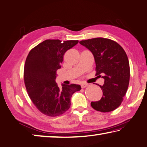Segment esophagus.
Returning a JSON list of instances; mask_svg holds the SVG:
<instances>
[{
  "mask_svg": "<svg viewBox=\"0 0 147 147\" xmlns=\"http://www.w3.org/2000/svg\"><path fill=\"white\" fill-rule=\"evenodd\" d=\"M87 86H88V84H85V83H83V84H81V87L82 89H84V88H85Z\"/></svg>",
  "mask_w": 147,
  "mask_h": 147,
  "instance_id": "34e87169",
  "label": "esophagus"
}]
</instances>
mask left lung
Instances as JSON below:
<instances>
[{
    "label": "left lung",
    "instance_id": "8db88e82",
    "mask_svg": "<svg viewBox=\"0 0 147 147\" xmlns=\"http://www.w3.org/2000/svg\"><path fill=\"white\" fill-rule=\"evenodd\" d=\"M80 44L92 53L96 75L104 79L103 85H100L102 97L99 101H92L90 105L96 111L102 113L115 110L121 105L129 87L130 66L126 53L119 44L108 38L88 39Z\"/></svg>",
    "mask_w": 147,
    "mask_h": 147
}]
</instances>
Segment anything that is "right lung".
Masks as SVG:
<instances>
[{
    "instance_id": "add662e5",
    "label": "right lung",
    "mask_w": 147,
    "mask_h": 147,
    "mask_svg": "<svg viewBox=\"0 0 147 147\" xmlns=\"http://www.w3.org/2000/svg\"><path fill=\"white\" fill-rule=\"evenodd\" d=\"M78 43L46 40L29 53L24 71L26 88L32 102L45 115L55 117L65 113L72 95L82 89L76 84H62L60 88L55 82L65 53Z\"/></svg>"
}]
</instances>
